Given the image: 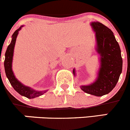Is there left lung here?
<instances>
[{
  "instance_id": "left-lung-1",
  "label": "left lung",
  "mask_w": 130,
  "mask_h": 130,
  "mask_svg": "<svg viewBox=\"0 0 130 130\" xmlns=\"http://www.w3.org/2000/svg\"><path fill=\"white\" fill-rule=\"evenodd\" d=\"M95 31L97 51L101 55V68L97 80L87 86H81L85 92L93 95H104L111 92L122 72L123 59L121 49L113 32L99 21L91 23ZM73 73L74 69H73Z\"/></svg>"
}]
</instances>
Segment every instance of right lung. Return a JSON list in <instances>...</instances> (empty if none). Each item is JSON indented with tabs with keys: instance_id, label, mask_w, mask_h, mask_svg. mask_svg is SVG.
<instances>
[{
	"instance_id": "1",
	"label": "right lung",
	"mask_w": 130,
	"mask_h": 130,
	"mask_svg": "<svg viewBox=\"0 0 130 130\" xmlns=\"http://www.w3.org/2000/svg\"><path fill=\"white\" fill-rule=\"evenodd\" d=\"M22 26H20L13 33L12 36V40H11V43L9 45L7 50H6L4 60L5 72H6V76L8 78L11 85L18 93L28 99H33L35 97L42 95L43 93L47 92V90L39 92V91H36L35 90L31 89L30 87L23 85L21 82H20L16 79V77L14 75V73L12 70V57H13L14 48V45L15 43H16V38H17L18 34V31L21 29Z\"/></svg>"
}]
</instances>
